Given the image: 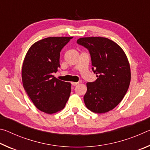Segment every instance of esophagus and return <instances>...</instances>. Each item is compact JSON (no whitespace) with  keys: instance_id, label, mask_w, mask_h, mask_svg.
Returning a JSON list of instances; mask_svg holds the SVG:
<instances>
[{"instance_id":"34e87169","label":"esophagus","mask_w":150,"mask_h":150,"mask_svg":"<svg viewBox=\"0 0 150 150\" xmlns=\"http://www.w3.org/2000/svg\"><path fill=\"white\" fill-rule=\"evenodd\" d=\"M78 84H79L78 82H71V85L73 86H76V85H78Z\"/></svg>"}]
</instances>
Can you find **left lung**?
<instances>
[{"label":"left lung","mask_w":150,"mask_h":150,"mask_svg":"<svg viewBox=\"0 0 150 150\" xmlns=\"http://www.w3.org/2000/svg\"><path fill=\"white\" fill-rule=\"evenodd\" d=\"M77 42L89 51L97 77L87 83L85 105L95 113L107 112L121 102L128 89L131 73L128 58L120 46L106 38H81Z\"/></svg>","instance_id":"8db88e82"}]
</instances>
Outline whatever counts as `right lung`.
I'll return each mask as SVG.
<instances>
[{
  "mask_svg": "<svg viewBox=\"0 0 150 150\" xmlns=\"http://www.w3.org/2000/svg\"><path fill=\"white\" fill-rule=\"evenodd\" d=\"M72 37H49L34 43L28 51L22 69L23 87L38 109L54 114L65 107L71 83L54 77L60 67V52Z\"/></svg>",
  "mask_w": 150,
  "mask_h": 150,
  "instance_id": "right-lung-1",
  "label": "right lung"
}]
</instances>
